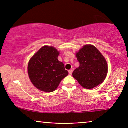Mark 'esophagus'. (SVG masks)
Wrapping results in <instances>:
<instances>
[{"instance_id":"1","label":"esophagus","mask_w":128,"mask_h":128,"mask_svg":"<svg viewBox=\"0 0 128 128\" xmlns=\"http://www.w3.org/2000/svg\"><path fill=\"white\" fill-rule=\"evenodd\" d=\"M68 73H69L70 74H72V73H73V70H68Z\"/></svg>"}]
</instances>
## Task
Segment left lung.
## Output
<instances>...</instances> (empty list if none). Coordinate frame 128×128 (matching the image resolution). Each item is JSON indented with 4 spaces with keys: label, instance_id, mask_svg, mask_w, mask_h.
<instances>
[{
    "label": "left lung",
    "instance_id": "1",
    "mask_svg": "<svg viewBox=\"0 0 128 128\" xmlns=\"http://www.w3.org/2000/svg\"><path fill=\"white\" fill-rule=\"evenodd\" d=\"M76 57L80 66L74 70L73 76L83 88L92 89L104 81L108 72L107 62L95 47L84 46Z\"/></svg>",
    "mask_w": 128,
    "mask_h": 128
}]
</instances>
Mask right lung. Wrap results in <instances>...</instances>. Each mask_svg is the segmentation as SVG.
Segmentation results:
<instances>
[{
  "instance_id": "add662e5",
  "label": "right lung",
  "mask_w": 128,
  "mask_h": 128,
  "mask_svg": "<svg viewBox=\"0 0 128 128\" xmlns=\"http://www.w3.org/2000/svg\"><path fill=\"white\" fill-rule=\"evenodd\" d=\"M59 54L54 47L44 46L29 60V77L38 90L46 92L54 91L68 75L64 64L58 60Z\"/></svg>"
}]
</instances>
